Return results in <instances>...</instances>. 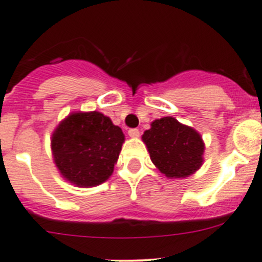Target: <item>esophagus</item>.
Masks as SVG:
<instances>
[{
    "label": "esophagus",
    "mask_w": 262,
    "mask_h": 262,
    "mask_svg": "<svg viewBox=\"0 0 262 262\" xmlns=\"http://www.w3.org/2000/svg\"><path fill=\"white\" fill-rule=\"evenodd\" d=\"M128 134H129V137H132V138H138L139 134H141V132H139V129H137V128H132L128 130Z\"/></svg>",
    "instance_id": "esophagus-1"
}]
</instances>
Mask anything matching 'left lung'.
Listing matches in <instances>:
<instances>
[{"instance_id": "obj_1", "label": "left lung", "mask_w": 262, "mask_h": 262, "mask_svg": "<svg viewBox=\"0 0 262 262\" xmlns=\"http://www.w3.org/2000/svg\"><path fill=\"white\" fill-rule=\"evenodd\" d=\"M142 139L152 162L167 178H187L202 166L204 153L202 137L175 118L165 116L155 120Z\"/></svg>"}]
</instances>
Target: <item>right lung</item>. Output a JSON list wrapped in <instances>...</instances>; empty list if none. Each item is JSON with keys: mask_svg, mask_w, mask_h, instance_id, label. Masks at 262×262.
Returning <instances> with one entry per match:
<instances>
[{"mask_svg": "<svg viewBox=\"0 0 262 262\" xmlns=\"http://www.w3.org/2000/svg\"><path fill=\"white\" fill-rule=\"evenodd\" d=\"M124 141L121 129L101 113H73L53 133V157L68 181L96 186L113 173Z\"/></svg>", "mask_w": 262, "mask_h": 262, "instance_id": "add662e5", "label": "right lung"}]
</instances>
